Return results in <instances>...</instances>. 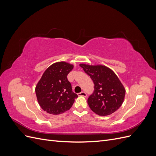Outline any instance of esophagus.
I'll use <instances>...</instances> for the list:
<instances>
[{"mask_svg":"<svg viewBox=\"0 0 156 156\" xmlns=\"http://www.w3.org/2000/svg\"><path fill=\"white\" fill-rule=\"evenodd\" d=\"M78 96H83V97H87V94L84 92H81L78 94Z\"/></svg>","mask_w":156,"mask_h":156,"instance_id":"esophagus-1","label":"esophagus"}]
</instances>
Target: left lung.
Returning a JSON list of instances; mask_svg holds the SVG:
<instances>
[{
	"mask_svg": "<svg viewBox=\"0 0 156 156\" xmlns=\"http://www.w3.org/2000/svg\"><path fill=\"white\" fill-rule=\"evenodd\" d=\"M94 84V92L88 98L91 110L100 116L117 111L124 102L126 90L112 69L105 66L79 64Z\"/></svg>",
	"mask_w": 156,
	"mask_h": 156,
	"instance_id": "left-lung-1",
	"label": "left lung"
}]
</instances>
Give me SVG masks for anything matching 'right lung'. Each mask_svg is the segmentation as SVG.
Masks as SVG:
<instances>
[{
	"label": "right lung",
	"mask_w": 156,
	"mask_h": 156,
	"mask_svg": "<svg viewBox=\"0 0 156 156\" xmlns=\"http://www.w3.org/2000/svg\"><path fill=\"white\" fill-rule=\"evenodd\" d=\"M73 66L66 62L54 63L47 69L37 83L35 92L42 109L60 115L72 107L78 96L72 91L67 78Z\"/></svg>",
	"instance_id": "right-lung-1"
}]
</instances>
